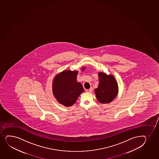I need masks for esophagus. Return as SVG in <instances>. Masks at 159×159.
Instances as JSON below:
<instances>
[{
  "label": "esophagus",
  "mask_w": 159,
  "mask_h": 159,
  "mask_svg": "<svg viewBox=\"0 0 159 159\" xmlns=\"http://www.w3.org/2000/svg\"><path fill=\"white\" fill-rule=\"evenodd\" d=\"M92 91H93V89L92 88H90L89 89H86V92L88 93H91Z\"/></svg>",
  "instance_id": "1"
}]
</instances>
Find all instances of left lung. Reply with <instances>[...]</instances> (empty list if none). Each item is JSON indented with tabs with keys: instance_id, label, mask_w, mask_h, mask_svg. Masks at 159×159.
<instances>
[{
	"instance_id": "left-lung-1",
	"label": "left lung",
	"mask_w": 159,
	"mask_h": 159,
	"mask_svg": "<svg viewBox=\"0 0 159 159\" xmlns=\"http://www.w3.org/2000/svg\"><path fill=\"white\" fill-rule=\"evenodd\" d=\"M98 76L99 84L98 88L94 89L96 97L101 103H110L118 94V83L113 75L99 72Z\"/></svg>"
}]
</instances>
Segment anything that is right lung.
Returning <instances> with one entry per match:
<instances>
[{
    "label": "right lung",
    "instance_id": "1",
    "mask_svg": "<svg viewBox=\"0 0 159 159\" xmlns=\"http://www.w3.org/2000/svg\"><path fill=\"white\" fill-rule=\"evenodd\" d=\"M82 71L85 67L80 68ZM79 71L65 70L55 75L52 80V93L57 101L65 107H71L84 92L82 85L77 81Z\"/></svg>",
    "mask_w": 159,
    "mask_h": 159
}]
</instances>
